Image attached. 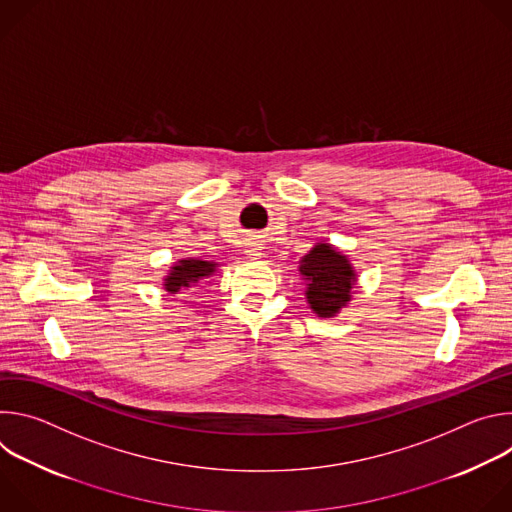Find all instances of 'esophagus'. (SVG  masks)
<instances>
[{"mask_svg":"<svg viewBox=\"0 0 512 512\" xmlns=\"http://www.w3.org/2000/svg\"><path fill=\"white\" fill-rule=\"evenodd\" d=\"M245 255L251 257V259H257V257H261V247L257 243H251V245H247Z\"/></svg>","mask_w":512,"mask_h":512,"instance_id":"esophagus-1","label":"esophagus"}]
</instances>
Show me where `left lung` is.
Returning a JSON list of instances; mask_svg holds the SVG:
<instances>
[{
	"label": "left lung",
	"mask_w": 512,
	"mask_h": 512,
	"mask_svg": "<svg viewBox=\"0 0 512 512\" xmlns=\"http://www.w3.org/2000/svg\"><path fill=\"white\" fill-rule=\"evenodd\" d=\"M306 281V302L318 318L336 316L352 300V287L358 275L350 259L338 247L320 241L300 261Z\"/></svg>",
	"instance_id": "obj_1"
}]
</instances>
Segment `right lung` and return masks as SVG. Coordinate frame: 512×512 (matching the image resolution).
<instances>
[{"label": "right lung", "instance_id": "obj_1", "mask_svg": "<svg viewBox=\"0 0 512 512\" xmlns=\"http://www.w3.org/2000/svg\"><path fill=\"white\" fill-rule=\"evenodd\" d=\"M218 269V263L214 261H204L196 257H186L178 259L168 275L164 277V289L174 298H184L188 294V289L204 279H210Z\"/></svg>", "mask_w": 512, "mask_h": 512}]
</instances>
